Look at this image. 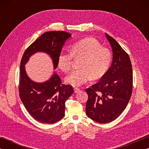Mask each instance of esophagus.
Instances as JSON below:
<instances>
[{
	"instance_id": "34e87169",
	"label": "esophagus",
	"mask_w": 149,
	"mask_h": 149,
	"mask_svg": "<svg viewBox=\"0 0 149 149\" xmlns=\"http://www.w3.org/2000/svg\"><path fill=\"white\" fill-rule=\"evenodd\" d=\"M80 91V90L79 89V88H74V92L75 93H79Z\"/></svg>"
}]
</instances>
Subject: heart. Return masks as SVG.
I'll return each mask as SVG.
<instances>
[{"mask_svg": "<svg viewBox=\"0 0 149 149\" xmlns=\"http://www.w3.org/2000/svg\"><path fill=\"white\" fill-rule=\"evenodd\" d=\"M73 58H81L79 69L73 70L65 79L66 83L72 86H80L91 79H98L106 74L112 59L110 50L102 47L94 38H86L73 43L70 52H60L58 57V66L63 72L71 68Z\"/></svg>", "mask_w": 149, "mask_h": 149, "instance_id": "b5f03b06", "label": "heart"}]
</instances>
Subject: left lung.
I'll list each match as a JSON object with an SVG mask.
<instances>
[{
	"mask_svg": "<svg viewBox=\"0 0 149 149\" xmlns=\"http://www.w3.org/2000/svg\"><path fill=\"white\" fill-rule=\"evenodd\" d=\"M106 34L113 50V61L100 81L86 90L87 116L100 123L116 119L127 107L132 91V69L129 55Z\"/></svg>",
	"mask_w": 149,
	"mask_h": 149,
	"instance_id": "obj_1",
	"label": "left lung"
}]
</instances>
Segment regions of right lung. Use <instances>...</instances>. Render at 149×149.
<instances>
[{
    "label": "right lung",
    "instance_id": "right-lung-1",
    "mask_svg": "<svg viewBox=\"0 0 149 149\" xmlns=\"http://www.w3.org/2000/svg\"><path fill=\"white\" fill-rule=\"evenodd\" d=\"M70 37L71 34L65 31L43 33L28 47L22 56L19 82L20 97L30 115L41 123H54L63 118L65 102L74 93V90L70 85L63 84L56 72L45 82H34L28 77L25 65L34 54L43 52L50 56L54 68H56L59 54Z\"/></svg>",
    "mask_w": 149,
    "mask_h": 149
}]
</instances>
